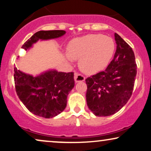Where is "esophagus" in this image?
<instances>
[{
  "label": "esophagus",
  "instance_id": "1",
  "mask_svg": "<svg viewBox=\"0 0 151 151\" xmlns=\"http://www.w3.org/2000/svg\"><path fill=\"white\" fill-rule=\"evenodd\" d=\"M86 77L81 74H79V72H74V80L75 82H79V81H83L85 80Z\"/></svg>",
  "mask_w": 151,
  "mask_h": 151
}]
</instances>
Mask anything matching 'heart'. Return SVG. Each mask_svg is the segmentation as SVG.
Listing matches in <instances>:
<instances>
[{"mask_svg": "<svg viewBox=\"0 0 151 151\" xmlns=\"http://www.w3.org/2000/svg\"><path fill=\"white\" fill-rule=\"evenodd\" d=\"M114 51L113 40L102 35L75 38L68 46V56L72 59H80V68L87 73H96L103 70L109 63Z\"/></svg>", "mask_w": 151, "mask_h": 151, "instance_id": "b5f03b06", "label": "heart"}]
</instances>
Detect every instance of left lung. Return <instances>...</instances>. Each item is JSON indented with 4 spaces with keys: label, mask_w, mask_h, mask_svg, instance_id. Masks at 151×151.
Wrapping results in <instances>:
<instances>
[{
    "label": "left lung",
    "mask_w": 151,
    "mask_h": 151,
    "mask_svg": "<svg viewBox=\"0 0 151 151\" xmlns=\"http://www.w3.org/2000/svg\"><path fill=\"white\" fill-rule=\"evenodd\" d=\"M116 50L104 71L86 79V101L89 109L99 116L112 115L127 103L132 95L137 64L131 47L114 33Z\"/></svg>",
    "instance_id": "left-lung-1"
}]
</instances>
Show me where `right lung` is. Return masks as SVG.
I'll use <instances>...</instances> for the list:
<instances>
[{"label":"right lung","mask_w":151,"mask_h":151,"mask_svg":"<svg viewBox=\"0 0 151 151\" xmlns=\"http://www.w3.org/2000/svg\"><path fill=\"white\" fill-rule=\"evenodd\" d=\"M64 30L39 31L22 46L27 50L39 39L47 40L61 37ZM16 92L26 108L36 115L52 118L64 110L68 94L74 86V72L50 70L34 77L14 68Z\"/></svg>","instance_id":"add662e5"}]
</instances>
